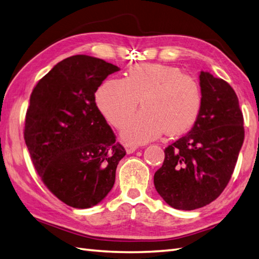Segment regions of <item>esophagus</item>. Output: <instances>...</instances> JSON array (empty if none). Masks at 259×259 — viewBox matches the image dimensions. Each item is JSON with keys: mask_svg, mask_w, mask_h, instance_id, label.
<instances>
[{"mask_svg": "<svg viewBox=\"0 0 259 259\" xmlns=\"http://www.w3.org/2000/svg\"><path fill=\"white\" fill-rule=\"evenodd\" d=\"M137 148H139V146L135 145V144H131V143H130V144L125 145V149H126V152H127V154L134 153Z\"/></svg>", "mask_w": 259, "mask_h": 259, "instance_id": "34e87169", "label": "esophagus"}]
</instances>
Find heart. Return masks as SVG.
<instances>
[{"label": "heart", "mask_w": 259, "mask_h": 259, "mask_svg": "<svg viewBox=\"0 0 259 259\" xmlns=\"http://www.w3.org/2000/svg\"><path fill=\"white\" fill-rule=\"evenodd\" d=\"M142 100L143 112L126 125L123 136L145 143L167 135L185 133L196 122L202 108L198 82L180 68L162 64L132 66L124 78H108L95 93L103 116L115 128H122Z\"/></svg>", "instance_id": "heart-1"}]
</instances>
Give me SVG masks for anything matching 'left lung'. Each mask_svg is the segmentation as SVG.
Masks as SVG:
<instances>
[{
	"label": "left lung",
	"mask_w": 259,
	"mask_h": 259,
	"mask_svg": "<svg viewBox=\"0 0 259 259\" xmlns=\"http://www.w3.org/2000/svg\"><path fill=\"white\" fill-rule=\"evenodd\" d=\"M202 108L193 128L165 148L154 175L157 193L176 209L204 207L231 180L245 131L238 97L226 81L200 72Z\"/></svg>",
	"instance_id": "obj_1"
}]
</instances>
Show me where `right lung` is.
Returning <instances> with one entry per match:
<instances>
[{
    "label": "right lung",
    "instance_id": "right-lung-1",
    "mask_svg": "<svg viewBox=\"0 0 259 259\" xmlns=\"http://www.w3.org/2000/svg\"><path fill=\"white\" fill-rule=\"evenodd\" d=\"M116 65L89 55L61 61L33 89L24 140L38 176L61 202L90 208L110 193L126 151L95 103Z\"/></svg>",
    "mask_w": 259,
    "mask_h": 259
}]
</instances>
